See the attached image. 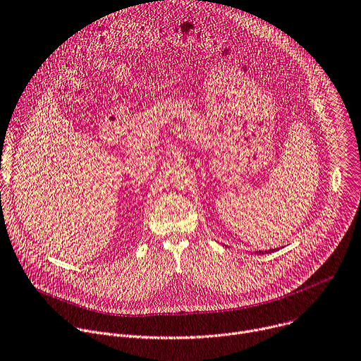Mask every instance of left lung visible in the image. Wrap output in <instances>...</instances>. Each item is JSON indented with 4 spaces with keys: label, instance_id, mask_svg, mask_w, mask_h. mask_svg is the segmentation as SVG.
Instances as JSON below:
<instances>
[{
    "label": "left lung",
    "instance_id": "obj_1",
    "mask_svg": "<svg viewBox=\"0 0 361 361\" xmlns=\"http://www.w3.org/2000/svg\"><path fill=\"white\" fill-rule=\"evenodd\" d=\"M270 252H273V249H270V250H259V252H256V255H264V253H270Z\"/></svg>",
    "mask_w": 361,
    "mask_h": 361
}]
</instances>
